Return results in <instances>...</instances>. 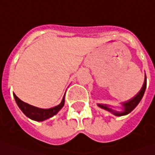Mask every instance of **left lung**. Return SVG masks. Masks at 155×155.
Here are the masks:
<instances>
[{"mask_svg":"<svg viewBox=\"0 0 155 155\" xmlns=\"http://www.w3.org/2000/svg\"><path fill=\"white\" fill-rule=\"evenodd\" d=\"M147 87V78H145V81H144V84H143V86L141 88V90L140 91V92L138 93L134 97H133L132 99H130L129 101L126 102V103H123V107H124V110L122 112H117V111H115L112 109L109 108L108 105L106 104H98V106L102 109H104V110H108V111H110L112 112L114 115L116 116H124V115H128V113H130L132 110H134V108L138 105V104L140 103V101L142 98L143 95H144V92H145V90H146Z\"/></svg>","mask_w":155,"mask_h":155,"instance_id":"left-lung-1","label":"left lung"}]
</instances>
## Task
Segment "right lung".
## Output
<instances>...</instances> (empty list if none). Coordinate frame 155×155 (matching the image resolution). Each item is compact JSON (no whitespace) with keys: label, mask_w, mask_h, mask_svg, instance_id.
<instances>
[{"label":"right lung","mask_w":155,"mask_h":155,"mask_svg":"<svg viewBox=\"0 0 155 155\" xmlns=\"http://www.w3.org/2000/svg\"><path fill=\"white\" fill-rule=\"evenodd\" d=\"M14 97H15V101H16V103L18 104L19 108L21 110V111L27 117L31 118L32 120H34V121H38V122L44 121L45 119H48L54 115H56L57 113L62 109L64 104V97L61 104L56 106V107H53L51 109H39V108L32 106L30 104L21 101L15 94H14Z\"/></svg>","instance_id":"obj_1"}]
</instances>
